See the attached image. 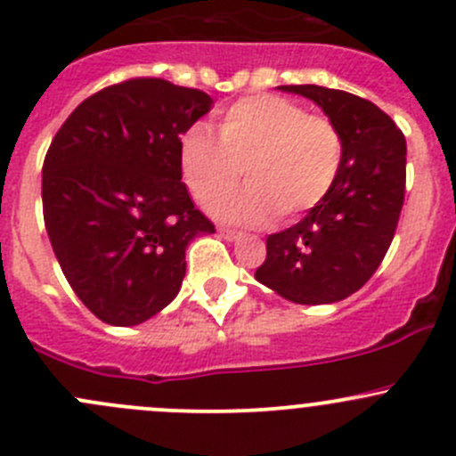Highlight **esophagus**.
Returning a JSON list of instances; mask_svg holds the SVG:
<instances>
[{"label":"esophagus","mask_w":456,"mask_h":456,"mask_svg":"<svg viewBox=\"0 0 456 456\" xmlns=\"http://www.w3.org/2000/svg\"><path fill=\"white\" fill-rule=\"evenodd\" d=\"M218 233L224 238V240H238V238L242 236V233L236 232V229H227V227H218Z\"/></svg>","instance_id":"1"}]
</instances>
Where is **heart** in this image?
Segmentation results:
<instances>
[{
    "label": "heart",
    "mask_w": 456,
    "mask_h": 456,
    "mask_svg": "<svg viewBox=\"0 0 456 456\" xmlns=\"http://www.w3.org/2000/svg\"><path fill=\"white\" fill-rule=\"evenodd\" d=\"M218 134L193 125L180 140V167L202 205L246 171L250 183L245 188L209 205L211 214L232 223L260 224L276 211L291 218L314 209L334 187L343 160L336 126L278 95L245 97L229 106Z\"/></svg>",
    "instance_id": "obj_1"
}]
</instances>
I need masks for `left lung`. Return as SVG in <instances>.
Listing matches in <instances>:
<instances>
[{"label":"left lung","instance_id":"left-lung-1","mask_svg":"<svg viewBox=\"0 0 456 456\" xmlns=\"http://www.w3.org/2000/svg\"><path fill=\"white\" fill-rule=\"evenodd\" d=\"M322 109L343 142L334 187L303 220L267 238L256 281L298 305L343 300L386 258L405 198V138L377 104L316 84L278 86Z\"/></svg>","mask_w":456,"mask_h":456}]
</instances>
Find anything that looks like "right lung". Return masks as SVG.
<instances>
[{"instance_id": "add662e5", "label": "right lung", "mask_w": 456, "mask_h": 456, "mask_svg": "<svg viewBox=\"0 0 456 456\" xmlns=\"http://www.w3.org/2000/svg\"><path fill=\"white\" fill-rule=\"evenodd\" d=\"M198 88L135 77L66 118L42 169L44 224L66 281L109 325H140L178 296L193 238L214 224L193 207L180 135L209 113Z\"/></svg>"}]
</instances>
